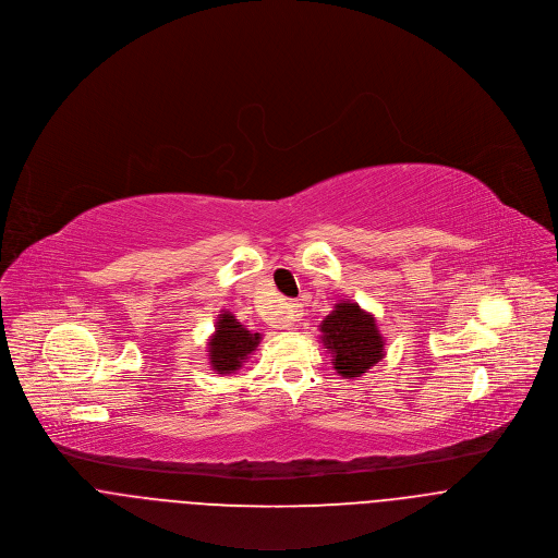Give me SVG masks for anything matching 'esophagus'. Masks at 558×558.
Segmentation results:
<instances>
[{
    "label": "esophagus",
    "instance_id": "34e87169",
    "mask_svg": "<svg viewBox=\"0 0 558 558\" xmlns=\"http://www.w3.org/2000/svg\"><path fill=\"white\" fill-rule=\"evenodd\" d=\"M287 319H289V324H298L302 319V304L300 302H289L287 304Z\"/></svg>",
    "mask_w": 558,
    "mask_h": 558
}]
</instances>
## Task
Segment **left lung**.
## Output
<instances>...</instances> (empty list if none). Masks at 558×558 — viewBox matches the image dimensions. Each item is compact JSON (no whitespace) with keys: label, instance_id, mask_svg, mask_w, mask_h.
I'll use <instances>...</instances> for the list:
<instances>
[{"label":"left lung","instance_id":"1","mask_svg":"<svg viewBox=\"0 0 558 558\" xmlns=\"http://www.w3.org/2000/svg\"><path fill=\"white\" fill-rule=\"evenodd\" d=\"M324 347L332 353L336 373L344 379L360 377L384 357V336L375 317L353 302H340L319 326Z\"/></svg>","mask_w":558,"mask_h":558}]
</instances>
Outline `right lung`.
Segmentation results:
<instances>
[{
  "label": "right lung",
  "mask_w": 558,
  "mask_h": 558,
  "mask_svg": "<svg viewBox=\"0 0 558 558\" xmlns=\"http://www.w3.org/2000/svg\"><path fill=\"white\" fill-rule=\"evenodd\" d=\"M260 342V335L247 330L241 326L234 315L226 313L218 317L216 332L209 338V360L214 371L220 375L234 373L243 366V362L250 357V353L256 351Z\"/></svg>",
  "instance_id": "add662e5"
}]
</instances>
